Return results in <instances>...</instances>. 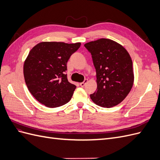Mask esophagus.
Here are the masks:
<instances>
[{
    "instance_id": "esophagus-1",
    "label": "esophagus",
    "mask_w": 160,
    "mask_h": 160,
    "mask_svg": "<svg viewBox=\"0 0 160 160\" xmlns=\"http://www.w3.org/2000/svg\"><path fill=\"white\" fill-rule=\"evenodd\" d=\"M88 79H85L84 81L82 82V83H80L79 85H80L81 87H84V86L85 85V84H86L87 83H88Z\"/></svg>"
}]
</instances>
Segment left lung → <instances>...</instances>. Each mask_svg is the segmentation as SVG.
Here are the masks:
<instances>
[{"mask_svg": "<svg viewBox=\"0 0 160 160\" xmlns=\"http://www.w3.org/2000/svg\"><path fill=\"white\" fill-rule=\"evenodd\" d=\"M90 52L96 70L97 90L90 98L103 108L120 103L132 89L133 62L127 50L117 42L100 38L84 45Z\"/></svg>", "mask_w": 160, "mask_h": 160, "instance_id": "left-lung-1", "label": "left lung"}]
</instances>
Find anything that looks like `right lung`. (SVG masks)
<instances>
[{
	"mask_svg": "<svg viewBox=\"0 0 160 160\" xmlns=\"http://www.w3.org/2000/svg\"><path fill=\"white\" fill-rule=\"evenodd\" d=\"M81 42H41L30 51L24 62L25 83L38 102L54 108L68 103L76 86L67 79V63Z\"/></svg>",
	"mask_w": 160,
	"mask_h": 160,
	"instance_id": "1",
	"label": "right lung"
}]
</instances>
